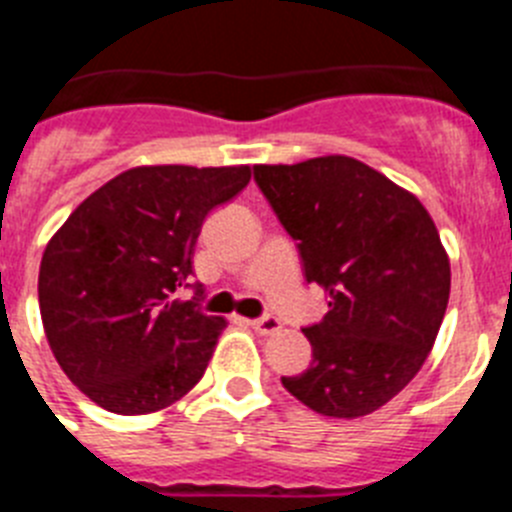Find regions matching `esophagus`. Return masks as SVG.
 I'll return each instance as SVG.
<instances>
[{
    "mask_svg": "<svg viewBox=\"0 0 512 512\" xmlns=\"http://www.w3.org/2000/svg\"><path fill=\"white\" fill-rule=\"evenodd\" d=\"M251 328L256 330V333H261V336H271V333L282 330V320L274 318V315H264V318L251 320Z\"/></svg>",
    "mask_w": 512,
    "mask_h": 512,
    "instance_id": "obj_1",
    "label": "esophagus"
}]
</instances>
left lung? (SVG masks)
Segmentation results:
<instances>
[{
    "instance_id": "1",
    "label": "left lung",
    "mask_w": 512,
    "mask_h": 512,
    "mask_svg": "<svg viewBox=\"0 0 512 512\" xmlns=\"http://www.w3.org/2000/svg\"><path fill=\"white\" fill-rule=\"evenodd\" d=\"M253 179L297 241L328 312L302 328L312 364L287 392L330 418L379 410L420 372L449 305L451 266L415 194L348 156L253 166Z\"/></svg>"
}]
</instances>
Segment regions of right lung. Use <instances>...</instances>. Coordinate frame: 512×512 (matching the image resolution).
<instances>
[{
  "mask_svg": "<svg viewBox=\"0 0 512 512\" xmlns=\"http://www.w3.org/2000/svg\"><path fill=\"white\" fill-rule=\"evenodd\" d=\"M248 166H138L81 202L45 246L38 302L66 377L99 408L146 415L187 395L225 320L205 315L192 256L205 217ZM192 286V301L175 292Z\"/></svg>",
  "mask_w": 512,
  "mask_h": 512,
  "instance_id": "right-lung-1",
  "label": "right lung"
}]
</instances>
